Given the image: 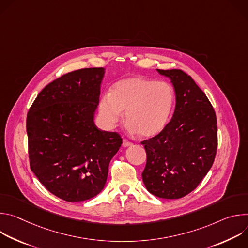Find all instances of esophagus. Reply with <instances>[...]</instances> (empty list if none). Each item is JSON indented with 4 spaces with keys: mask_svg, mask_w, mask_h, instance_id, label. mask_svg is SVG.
I'll list each match as a JSON object with an SVG mask.
<instances>
[{
    "mask_svg": "<svg viewBox=\"0 0 248 248\" xmlns=\"http://www.w3.org/2000/svg\"><path fill=\"white\" fill-rule=\"evenodd\" d=\"M131 145H132V142H130V141H128L125 138L123 139V146L124 147H128V146H131Z\"/></svg>",
    "mask_w": 248,
    "mask_h": 248,
    "instance_id": "obj_1",
    "label": "esophagus"
}]
</instances>
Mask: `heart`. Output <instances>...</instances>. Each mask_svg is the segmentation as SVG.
<instances>
[{"label": "heart", "instance_id": "heart-1", "mask_svg": "<svg viewBox=\"0 0 248 248\" xmlns=\"http://www.w3.org/2000/svg\"><path fill=\"white\" fill-rule=\"evenodd\" d=\"M175 93L170 84L141 76L122 78L99 101L103 124L111 128L124 112L125 122L132 132L149 138L159 134L171 115Z\"/></svg>", "mask_w": 248, "mask_h": 248}]
</instances>
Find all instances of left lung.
Listing matches in <instances>:
<instances>
[{
	"mask_svg": "<svg viewBox=\"0 0 248 248\" xmlns=\"http://www.w3.org/2000/svg\"><path fill=\"white\" fill-rule=\"evenodd\" d=\"M175 91V109L165 128L141 142L147 161L142 180L147 190L179 199L194 190L214 163L217 118L205 93L182 69H157Z\"/></svg>",
	"mask_w": 248,
	"mask_h": 248,
	"instance_id": "obj_1",
	"label": "left lung"
}]
</instances>
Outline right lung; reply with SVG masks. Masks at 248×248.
<instances>
[{
    "mask_svg": "<svg viewBox=\"0 0 248 248\" xmlns=\"http://www.w3.org/2000/svg\"><path fill=\"white\" fill-rule=\"evenodd\" d=\"M104 74L103 67H89L62 76L42 89L27 114L30 169L47 190L67 202L101 192L123 143L118 132L94 124Z\"/></svg>",
    "mask_w": 248,
    "mask_h": 248,
    "instance_id": "add662e5",
    "label": "right lung"
}]
</instances>
